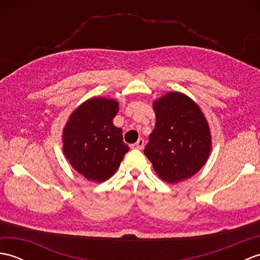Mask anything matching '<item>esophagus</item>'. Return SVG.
Segmentation results:
<instances>
[{
    "mask_svg": "<svg viewBox=\"0 0 260 260\" xmlns=\"http://www.w3.org/2000/svg\"><path fill=\"white\" fill-rule=\"evenodd\" d=\"M132 147L137 148V150H142V148L144 147V140L139 139V141H137L136 143H134V144H132Z\"/></svg>",
    "mask_w": 260,
    "mask_h": 260,
    "instance_id": "34e87169",
    "label": "esophagus"
}]
</instances>
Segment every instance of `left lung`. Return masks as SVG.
<instances>
[{
	"label": "left lung",
	"mask_w": 260,
	"mask_h": 260,
	"mask_svg": "<svg viewBox=\"0 0 260 260\" xmlns=\"http://www.w3.org/2000/svg\"><path fill=\"white\" fill-rule=\"evenodd\" d=\"M155 127L144 153L159 179L178 183L194 175L207 163L211 133L199 105L178 91L153 103Z\"/></svg>",
	"instance_id": "1"
}]
</instances>
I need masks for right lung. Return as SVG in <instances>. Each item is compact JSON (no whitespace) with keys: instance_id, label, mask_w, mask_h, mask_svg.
<instances>
[{"instance_id":"1","label":"right lung","mask_w":260,"mask_h":260,"mask_svg":"<svg viewBox=\"0 0 260 260\" xmlns=\"http://www.w3.org/2000/svg\"><path fill=\"white\" fill-rule=\"evenodd\" d=\"M117 113V101L93 97L79 105L63 127L64 156L87 180L97 183L108 180L129 150L121 128L113 123Z\"/></svg>"}]
</instances>
